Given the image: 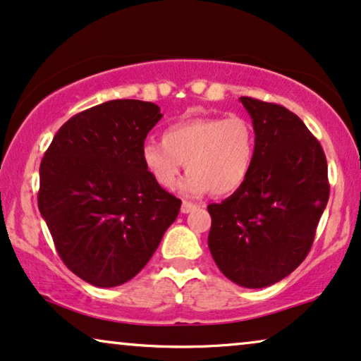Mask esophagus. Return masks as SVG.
Returning <instances> with one entry per match:
<instances>
[{"label":"esophagus","mask_w":361,"mask_h":361,"mask_svg":"<svg viewBox=\"0 0 361 361\" xmlns=\"http://www.w3.org/2000/svg\"><path fill=\"white\" fill-rule=\"evenodd\" d=\"M200 205L199 204H192V202H189V200H184V202H182V205H180V212L182 214H189V212H194L195 209H199Z\"/></svg>","instance_id":"34e87169"}]
</instances>
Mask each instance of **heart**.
Here are the masks:
<instances>
[{"mask_svg": "<svg viewBox=\"0 0 361 361\" xmlns=\"http://www.w3.org/2000/svg\"><path fill=\"white\" fill-rule=\"evenodd\" d=\"M149 176L164 189L177 184L182 167L189 174L180 190L187 195L237 192L255 161V133L242 116L192 118L164 130L162 140H147L140 151Z\"/></svg>", "mask_w": 361, "mask_h": 361, "instance_id": "1", "label": "heart"}]
</instances>
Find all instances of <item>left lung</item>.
Returning a JSON list of instances; mask_svg holds the SVG:
<instances>
[{
	"instance_id": "1",
	"label": "left lung",
	"mask_w": 361,
	"mask_h": 361,
	"mask_svg": "<svg viewBox=\"0 0 361 361\" xmlns=\"http://www.w3.org/2000/svg\"><path fill=\"white\" fill-rule=\"evenodd\" d=\"M255 133L247 180L221 204H209V249L221 272L245 288L287 277L310 250L329 202L326 159L303 121L283 106L238 99Z\"/></svg>"
}]
</instances>
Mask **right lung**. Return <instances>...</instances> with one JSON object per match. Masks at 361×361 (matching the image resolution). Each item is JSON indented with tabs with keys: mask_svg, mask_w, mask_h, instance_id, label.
Instances as JSON below:
<instances>
[{
	"mask_svg": "<svg viewBox=\"0 0 361 361\" xmlns=\"http://www.w3.org/2000/svg\"><path fill=\"white\" fill-rule=\"evenodd\" d=\"M161 118L154 102H102L61 126L41 161L37 207L61 260L94 287L135 277L180 210L140 157Z\"/></svg>",
	"mask_w": 361,
	"mask_h": 361,
	"instance_id": "right-lung-1",
	"label": "right lung"
}]
</instances>
